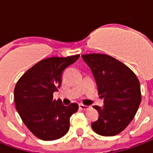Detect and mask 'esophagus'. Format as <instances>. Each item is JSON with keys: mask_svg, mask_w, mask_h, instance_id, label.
I'll return each instance as SVG.
<instances>
[{"mask_svg": "<svg viewBox=\"0 0 153 153\" xmlns=\"http://www.w3.org/2000/svg\"><path fill=\"white\" fill-rule=\"evenodd\" d=\"M89 108V106H88V105H79V108L80 109H82V110H87L88 108Z\"/></svg>", "mask_w": 153, "mask_h": 153, "instance_id": "1", "label": "esophagus"}]
</instances>
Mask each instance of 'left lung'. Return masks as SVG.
<instances>
[{"instance_id": "obj_1", "label": "left lung", "mask_w": 153, "mask_h": 153, "mask_svg": "<svg viewBox=\"0 0 153 153\" xmlns=\"http://www.w3.org/2000/svg\"><path fill=\"white\" fill-rule=\"evenodd\" d=\"M97 82L104 106L95 105L99 118L91 128L103 136L119 134L130 124L141 102L140 81L123 62L106 54L82 55Z\"/></svg>"}]
</instances>
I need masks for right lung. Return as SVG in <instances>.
Wrapping results in <instances>:
<instances>
[{
  "instance_id": "add662e5",
  "label": "right lung",
  "mask_w": 153,
  "mask_h": 153,
  "mask_svg": "<svg viewBox=\"0 0 153 153\" xmlns=\"http://www.w3.org/2000/svg\"><path fill=\"white\" fill-rule=\"evenodd\" d=\"M79 55L46 58L23 74L14 88V102L22 122L42 140H55L64 136L70 128V117L79 105L68 106L53 99L58 91L65 69L79 59Z\"/></svg>"
}]
</instances>
